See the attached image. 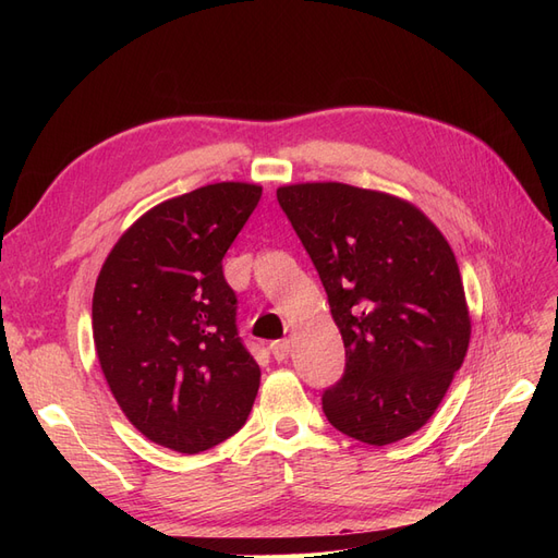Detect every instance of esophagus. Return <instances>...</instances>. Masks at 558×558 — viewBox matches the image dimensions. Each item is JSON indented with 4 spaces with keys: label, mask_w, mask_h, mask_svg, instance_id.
Instances as JSON below:
<instances>
[{
    "label": "esophagus",
    "mask_w": 558,
    "mask_h": 558,
    "mask_svg": "<svg viewBox=\"0 0 558 558\" xmlns=\"http://www.w3.org/2000/svg\"><path fill=\"white\" fill-rule=\"evenodd\" d=\"M269 349H272V356L281 363V361L289 359V353H291V342H289V340H277V342L269 344Z\"/></svg>",
    "instance_id": "34e87169"
}]
</instances>
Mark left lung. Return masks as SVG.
Listing matches in <instances>:
<instances>
[{"mask_svg":"<svg viewBox=\"0 0 558 558\" xmlns=\"http://www.w3.org/2000/svg\"><path fill=\"white\" fill-rule=\"evenodd\" d=\"M328 293L347 367L330 424L365 445L402 440L440 408L470 344L459 263L412 202L337 181L277 189Z\"/></svg>","mask_w":558,"mask_h":558,"instance_id":"obj_1","label":"left lung"}]
</instances>
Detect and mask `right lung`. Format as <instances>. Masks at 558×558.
Here are the masks:
<instances>
[{
  "mask_svg": "<svg viewBox=\"0 0 558 558\" xmlns=\"http://www.w3.org/2000/svg\"><path fill=\"white\" fill-rule=\"evenodd\" d=\"M263 189L221 181L165 199L113 244L93 293V340L111 393L150 442L199 453L238 433L260 367L234 326L223 256Z\"/></svg>",
  "mask_w": 558,
  "mask_h": 558,
  "instance_id": "right-lung-1",
  "label": "right lung"
}]
</instances>
